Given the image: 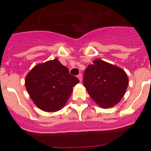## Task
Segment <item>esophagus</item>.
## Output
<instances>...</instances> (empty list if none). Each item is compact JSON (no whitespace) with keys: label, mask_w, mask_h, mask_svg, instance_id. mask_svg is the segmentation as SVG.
<instances>
[{"label":"esophagus","mask_w":151,"mask_h":151,"mask_svg":"<svg viewBox=\"0 0 151 151\" xmlns=\"http://www.w3.org/2000/svg\"><path fill=\"white\" fill-rule=\"evenodd\" d=\"M77 77H78V79L80 80V81L81 82L82 80H83V76H82V74H78V75H77Z\"/></svg>","instance_id":"esophagus-1"}]
</instances>
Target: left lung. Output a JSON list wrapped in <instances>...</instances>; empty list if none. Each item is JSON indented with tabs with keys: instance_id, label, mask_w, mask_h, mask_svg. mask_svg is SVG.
<instances>
[{
	"instance_id": "obj_1",
	"label": "left lung",
	"mask_w": 151,
	"mask_h": 151,
	"mask_svg": "<svg viewBox=\"0 0 151 151\" xmlns=\"http://www.w3.org/2000/svg\"><path fill=\"white\" fill-rule=\"evenodd\" d=\"M93 63L85 71L84 86L101 107H112L126 93L129 85L127 74L122 68L100 59H96Z\"/></svg>"
}]
</instances>
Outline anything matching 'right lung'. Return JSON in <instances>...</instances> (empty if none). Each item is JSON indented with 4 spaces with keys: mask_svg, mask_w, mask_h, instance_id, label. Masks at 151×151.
I'll return each mask as SVG.
<instances>
[{
    "mask_svg": "<svg viewBox=\"0 0 151 151\" xmlns=\"http://www.w3.org/2000/svg\"><path fill=\"white\" fill-rule=\"evenodd\" d=\"M25 83L30 99L39 109L55 112L66 104L79 80L55 58L35 66Z\"/></svg>",
    "mask_w": 151,
    "mask_h": 151,
    "instance_id": "obj_1",
    "label": "right lung"
}]
</instances>
